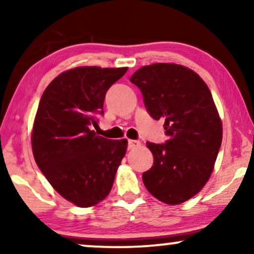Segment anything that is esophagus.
Here are the masks:
<instances>
[{
  "label": "esophagus",
  "instance_id": "1",
  "mask_svg": "<svg viewBox=\"0 0 254 254\" xmlns=\"http://www.w3.org/2000/svg\"><path fill=\"white\" fill-rule=\"evenodd\" d=\"M139 144H141V142L135 141V139H129V142H127V147H129V149H133V148L138 147Z\"/></svg>",
  "mask_w": 254,
  "mask_h": 254
}]
</instances>
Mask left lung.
Returning a JSON list of instances; mask_svg holds the SVG:
<instances>
[{
    "label": "left lung",
    "instance_id": "obj_1",
    "mask_svg": "<svg viewBox=\"0 0 254 254\" xmlns=\"http://www.w3.org/2000/svg\"><path fill=\"white\" fill-rule=\"evenodd\" d=\"M155 121H165L164 144L147 142L154 164L142 179L147 190L177 205L198 193L210 178L222 143V123L199 75L179 64L142 66L130 78Z\"/></svg>",
    "mask_w": 254,
    "mask_h": 254
}]
</instances>
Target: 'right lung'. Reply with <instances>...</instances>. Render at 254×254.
Returning a JSON list of instances; mask_svg holds the SVG:
<instances>
[{"label": "right lung", "mask_w": 254, "mask_h": 254, "mask_svg": "<svg viewBox=\"0 0 254 254\" xmlns=\"http://www.w3.org/2000/svg\"><path fill=\"white\" fill-rule=\"evenodd\" d=\"M127 68L78 66L44 90L32 131L38 167L63 198L80 208L105 199L127 153V139L97 136L109 88Z\"/></svg>", "instance_id": "add662e5"}]
</instances>
